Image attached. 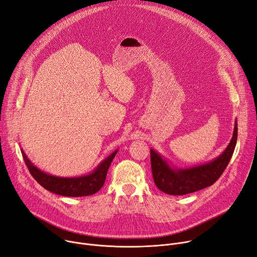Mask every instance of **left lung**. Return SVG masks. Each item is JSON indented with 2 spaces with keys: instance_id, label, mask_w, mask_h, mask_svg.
<instances>
[{
  "instance_id": "obj_1",
  "label": "left lung",
  "mask_w": 257,
  "mask_h": 257,
  "mask_svg": "<svg viewBox=\"0 0 257 257\" xmlns=\"http://www.w3.org/2000/svg\"><path fill=\"white\" fill-rule=\"evenodd\" d=\"M236 139L237 123L235 122L231 141L220 156L209 163L182 169L169 166L165 159L151 149V167L155 185L159 190L170 195H185L213 185L228 165Z\"/></svg>"
}]
</instances>
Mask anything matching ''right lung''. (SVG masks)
<instances>
[{"mask_svg":"<svg viewBox=\"0 0 257 257\" xmlns=\"http://www.w3.org/2000/svg\"><path fill=\"white\" fill-rule=\"evenodd\" d=\"M117 150H115L111 155L102 161L90 175L77 178H61L41 172L39 168L30 161L25 152L22 150L23 157L30 174L44 189L59 195L70 197L88 196L98 192L102 186L104 185L108 168Z\"/></svg>","mask_w":257,"mask_h":257,"instance_id":"1","label":"right lung"}]
</instances>
